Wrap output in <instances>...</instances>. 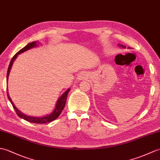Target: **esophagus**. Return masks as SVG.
Listing matches in <instances>:
<instances>
[{
	"instance_id": "obj_1",
	"label": "esophagus",
	"mask_w": 160,
	"mask_h": 160,
	"mask_svg": "<svg viewBox=\"0 0 160 160\" xmlns=\"http://www.w3.org/2000/svg\"><path fill=\"white\" fill-rule=\"evenodd\" d=\"M88 73L85 71H83L79 73V74H78L77 78L78 80H82L86 79L88 77Z\"/></svg>"
}]
</instances>
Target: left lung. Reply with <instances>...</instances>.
<instances>
[{
	"label": "left lung",
	"mask_w": 160,
	"mask_h": 160,
	"mask_svg": "<svg viewBox=\"0 0 160 160\" xmlns=\"http://www.w3.org/2000/svg\"><path fill=\"white\" fill-rule=\"evenodd\" d=\"M118 46H119L120 48H124V49H125V48H126V47H125V46H123V45H121V44H118Z\"/></svg>",
	"instance_id": "obj_1"
}]
</instances>
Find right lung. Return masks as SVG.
I'll return each instance as SVG.
<instances>
[{"label": "right lung", "instance_id": "add662e5", "mask_svg": "<svg viewBox=\"0 0 160 160\" xmlns=\"http://www.w3.org/2000/svg\"><path fill=\"white\" fill-rule=\"evenodd\" d=\"M39 42H32L31 43L27 44V46L24 47L20 51H18V52L13 56V57L12 58V60H11L10 64H9V68H8V70H7V83H8V79H9V73H10L11 69H12L13 63L15 61V60L16 59L18 56L21 53H23V52H24L27 51L30 49H31V48L39 46ZM69 91H70V88L67 89V90L61 95V97L58 99L57 103H56V106L54 108V109L50 114H46V116H43V117H37L28 116V115H27V114H25L24 113H22L21 111L18 110L17 108L15 106L12 99H11L9 94V92H8V88H7V97H8L9 102L12 104L15 111H16V114H18V116L20 117V118H23V119H24L26 121L30 122H32V123H38V124L46 123V122H50L52 121L55 119H57V118L58 117L59 115H60L61 113L62 112L63 108H65V103H66V99H67V98H68V95L69 93Z\"/></svg>", "mask_w": 160, "mask_h": 160}]
</instances>
